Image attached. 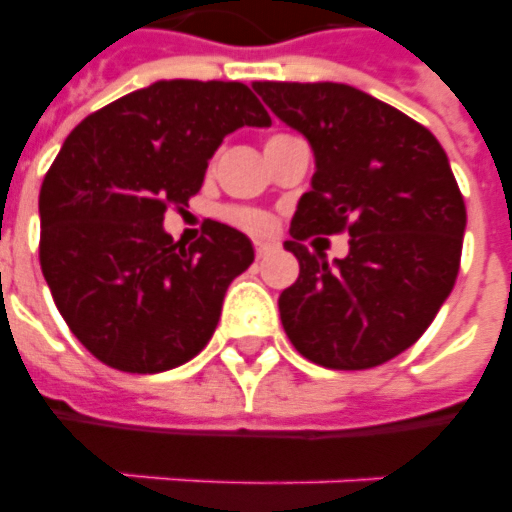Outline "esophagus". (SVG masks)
I'll return each instance as SVG.
<instances>
[{
	"instance_id": "esophagus-1",
	"label": "esophagus",
	"mask_w": 512,
	"mask_h": 512,
	"mask_svg": "<svg viewBox=\"0 0 512 512\" xmlns=\"http://www.w3.org/2000/svg\"><path fill=\"white\" fill-rule=\"evenodd\" d=\"M253 250H256L259 259H264V256H270L273 250H278V242H273V239H256V242H253Z\"/></svg>"
}]
</instances>
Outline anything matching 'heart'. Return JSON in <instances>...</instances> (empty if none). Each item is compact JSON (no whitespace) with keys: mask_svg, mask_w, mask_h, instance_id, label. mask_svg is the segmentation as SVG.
<instances>
[{"mask_svg":"<svg viewBox=\"0 0 512 512\" xmlns=\"http://www.w3.org/2000/svg\"><path fill=\"white\" fill-rule=\"evenodd\" d=\"M220 217L226 220L228 226L248 231V234L270 231V217L259 212V209H250V206H226V209H220Z\"/></svg>","mask_w":512,"mask_h":512,"instance_id":"b5f03b06","label":"heart"}]
</instances>
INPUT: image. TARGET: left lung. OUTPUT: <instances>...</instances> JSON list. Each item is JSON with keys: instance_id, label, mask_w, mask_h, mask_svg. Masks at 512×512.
<instances>
[{"instance_id": "8db88e82", "label": "left lung", "mask_w": 512, "mask_h": 512, "mask_svg": "<svg viewBox=\"0 0 512 512\" xmlns=\"http://www.w3.org/2000/svg\"><path fill=\"white\" fill-rule=\"evenodd\" d=\"M264 104L308 140L311 190L284 242L300 275L278 297L300 355L328 369H372L408 350L455 286L466 204L430 129L339 82H253ZM351 234L333 265L299 242Z\"/></svg>"}]
</instances>
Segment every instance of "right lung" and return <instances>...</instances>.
<instances>
[{
    "label": "right lung",
    "mask_w": 512,
    "mask_h": 512,
    "mask_svg": "<svg viewBox=\"0 0 512 512\" xmlns=\"http://www.w3.org/2000/svg\"><path fill=\"white\" fill-rule=\"evenodd\" d=\"M270 123L242 82L162 79L65 137L38 198L41 270L71 333L101 364L154 375L212 339L253 245L206 220L204 237L184 248L162 220L201 190L226 134Z\"/></svg>",
    "instance_id": "add662e5"
}]
</instances>
